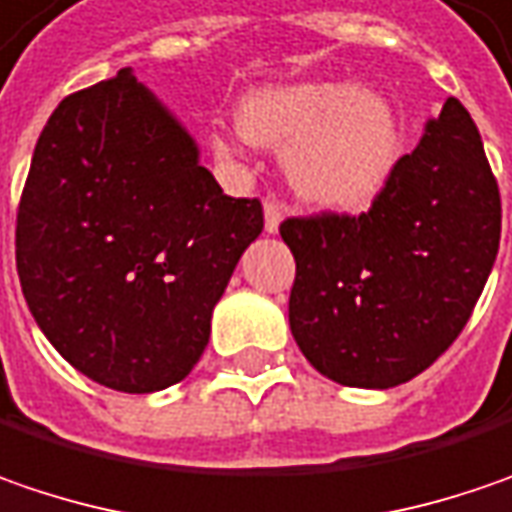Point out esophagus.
Returning a JSON list of instances; mask_svg holds the SVG:
<instances>
[{
	"label": "esophagus",
	"mask_w": 512,
	"mask_h": 512,
	"mask_svg": "<svg viewBox=\"0 0 512 512\" xmlns=\"http://www.w3.org/2000/svg\"><path fill=\"white\" fill-rule=\"evenodd\" d=\"M282 218H285V213H282V207L276 204V201H265V233H279V224H282Z\"/></svg>",
	"instance_id": "1"
}]
</instances>
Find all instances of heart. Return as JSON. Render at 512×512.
Listing matches in <instances>:
<instances>
[{"label":"heart","instance_id":"1","mask_svg":"<svg viewBox=\"0 0 512 512\" xmlns=\"http://www.w3.org/2000/svg\"><path fill=\"white\" fill-rule=\"evenodd\" d=\"M236 123L244 141L282 149L291 190L325 210H363L386 190L400 152V126L386 97L354 83L311 80L247 91ZM221 152H236L218 138Z\"/></svg>","mask_w":512,"mask_h":512}]
</instances>
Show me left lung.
Masks as SVG:
<instances>
[{"label": "left lung", "instance_id": "obj_1", "mask_svg": "<svg viewBox=\"0 0 512 512\" xmlns=\"http://www.w3.org/2000/svg\"><path fill=\"white\" fill-rule=\"evenodd\" d=\"M288 320L322 377L392 389L461 334L496 265L499 184L470 112L449 97L369 213L288 218Z\"/></svg>", "mask_w": 512, "mask_h": 512}]
</instances>
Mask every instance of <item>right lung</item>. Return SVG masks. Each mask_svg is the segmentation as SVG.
Returning <instances> with one entry per match:
<instances>
[{
    "label": "right lung",
    "mask_w": 512,
    "mask_h": 512,
    "mask_svg": "<svg viewBox=\"0 0 512 512\" xmlns=\"http://www.w3.org/2000/svg\"><path fill=\"white\" fill-rule=\"evenodd\" d=\"M262 204L224 195L190 129L126 65L65 97L16 213L25 302L63 360L129 395L181 383Z\"/></svg>",
    "instance_id": "obj_1"
}]
</instances>
